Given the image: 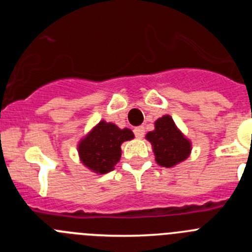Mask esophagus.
<instances>
[{"instance_id": "obj_1", "label": "esophagus", "mask_w": 252, "mask_h": 252, "mask_svg": "<svg viewBox=\"0 0 252 252\" xmlns=\"http://www.w3.org/2000/svg\"><path fill=\"white\" fill-rule=\"evenodd\" d=\"M133 133H135V136H136L137 139H141V137L145 135V127L137 126V127L133 128Z\"/></svg>"}]
</instances>
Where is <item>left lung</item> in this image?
Listing matches in <instances>:
<instances>
[{
    "mask_svg": "<svg viewBox=\"0 0 252 252\" xmlns=\"http://www.w3.org/2000/svg\"><path fill=\"white\" fill-rule=\"evenodd\" d=\"M153 145L155 160L159 165L170 168L189 157L190 142L175 126L170 116H162L155 122V130L146 135Z\"/></svg>",
    "mask_w": 252,
    "mask_h": 252,
    "instance_id": "left-lung-1",
    "label": "left lung"
}]
</instances>
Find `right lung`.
Masks as SVG:
<instances>
[{
	"instance_id": "1",
	"label": "right lung",
	"mask_w": 252,
	"mask_h": 252,
	"mask_svg": "<svg viewBox=\"0 0 252 252\" xmlns=\"http://www.w3.org/2000/svg\"><path fill=\"white\" fill-rule=\"evenodd\" d=\"M133 139L130 128L101 121L78 145L82 162L91 170L104 174L113 169L121 158V144Z\"/></svg>"
}]
</instances>
